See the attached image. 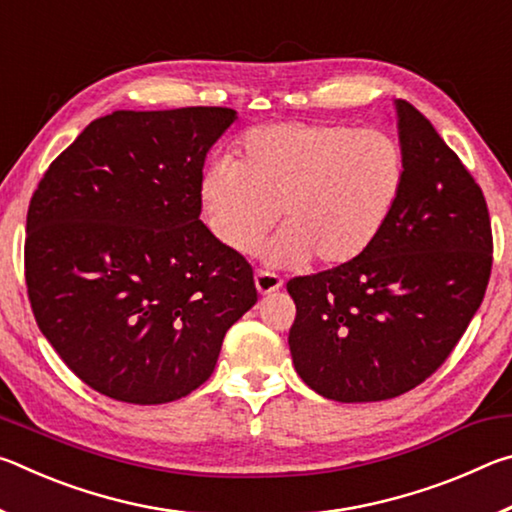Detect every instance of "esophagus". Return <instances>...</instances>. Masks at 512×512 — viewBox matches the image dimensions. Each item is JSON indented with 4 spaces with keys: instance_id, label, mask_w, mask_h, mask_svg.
<instances>
[{
    "instance_id": "1",
    "label": "esophagus",
    "mask_w": 512,
    "mask_h": 512,
    "mask_svg": "<svg viewBox=\"0 0 512 512\" xmlns=\"http://www.w3.org/2000/svg\"><path fill=\"white\" fill-rule=\"evenodd\" d=\"M255 287L259 291V296H268V293H273V291H277V289L282 287V280L275 273L259 271L255 275Z\"/></svg>"
}]
</instances>
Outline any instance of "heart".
Returning a JSON list of instances; mask_svg holds the SVG:
<instances>
[{"label": "heart", "mask_w": 512, "mask_h": 512, "mask_svg": "<svg viewBox=\"0 0 512 512\" xmlns=\"http://www.w3.org/2000/svg\"><path fill=\"white\" fill-rule=\"evenodd\" d=\"M404 151L384 131L287 121L250 131L237 160L216 158L198 178L212 237L250 253L277 212L284 228L259 248L271 266L316 257L343 266L375 244L404 187Z\"/></svg>", "instance_id": "1"}]
</instances>
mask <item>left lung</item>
Instances as JSON below:
<instances>
[{
  "label": "left lung",
  "instance_id": "obj_1",
  "mask_svg": "<svg viewBox=\"0 0 512 512\" xmlns=\"http://www.w3.org/2000/svg\"><path fill=\"white\" fill-rule=\"evenodd\" d=\"M404 187L366 253L293 277V366L334 402H381L436 372L481 307L492 232L481 187L431 121L395 101Z\"/></svg>",
  "mask_w": 512,
  "mask_h": 512
}]
</instances>
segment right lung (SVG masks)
<instances>
[{"mask_svg":"<svg viewBox=\"0 0 512 512\" xmlns=\"http://www.w3.org/2000/svg\"><path fill=\"white\" fill-rule=\"evenodd\" d=\"M230 108L115 110L51 162L31 198L33 316L101 395L164 404L210 379L257 302L253 268L201 221L198 178Z\"/></svg>","mask_w":512,"mask_h":512,"instance_id":"1","label":"right lung"}]
</instances>
